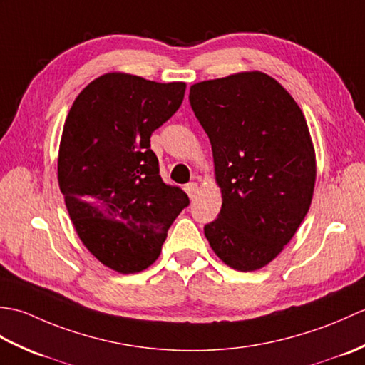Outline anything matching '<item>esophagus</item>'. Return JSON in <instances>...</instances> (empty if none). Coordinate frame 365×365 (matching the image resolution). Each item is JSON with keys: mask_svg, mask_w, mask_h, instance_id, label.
Returning a JSON list of instances; mask_svg holds the SVG:
<instances>
[{"mask_svg": "<svg viewBox=\"0 0 365 365\" xmlns=\"http://www.w3.org/2000/svg\"><path fill=\"white\" fill-rule=\"evenodd\" d=\"M197 190H199V187H197L196 182H190L188 185H185V191H187V195H188L191 199H195Z\"/></svg>", "mask_w": 365, "mask_h": 365, "instance_id": "1", "label": "esophagus"}]
</instances>
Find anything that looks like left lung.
<instances>
[{
    "mask_svg": "<svg viewBox=\"0 0 365 365\" xmlns=\"http://www.w3.org/2000/svg\"><path fill=\"white\" fill-rule=\"evenodd\" d=\"M190 105L210 139L222 192L205 237L226 265L259 269L284 250L311 207L315 152L304 114L262 72L192 84Z\"/></svg>",
    "mask_w": 365,
    "mask_h": 365,
    "instance_id": "left-lung-1",
    "label": "left lung"
}]
</instances>
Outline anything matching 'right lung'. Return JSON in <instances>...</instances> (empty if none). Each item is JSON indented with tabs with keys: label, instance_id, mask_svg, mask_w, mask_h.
Listing matches in <instances>:
<instances>
[{
	"label": "right lung",
	"instance_id": "obj_1",
	"mask_svg": "<svg viewBox=\"0 0 365 365\" xmlns=\"http://www.w3.org/2000/svg\"><path fill=\"white\" fill-rule=\"evenodd\" d=\"M185 83L106 73L76 97L59 145L58 180L84 246L118 273L158 259L190 199L163 182L150 136L183 102Z\"/></svg>",
	"mask_w": 365,
	"mask_h": 365
}]
</instances>
